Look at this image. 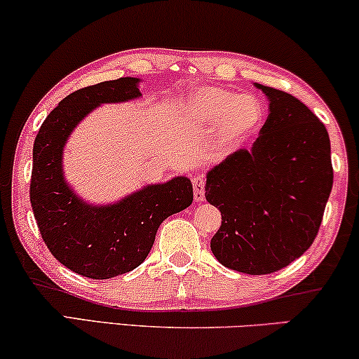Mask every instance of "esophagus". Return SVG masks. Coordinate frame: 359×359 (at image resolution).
<instances>
[{"instance_id": "obj_1", "label": "esophagus", "mask_w": 359, "mask_h": 359, "mask_svg": "<svg viewBox=\"0 0 359 359\" xmlns=\"http://www.w3.org/2000/svg\"><path fill=\"white\" fill-rule=\"evenodd\" d=\"M205 175L203 174H198L194 177V198L196 203H200V201L205 200Z\"/></svg>"}]
</instances>
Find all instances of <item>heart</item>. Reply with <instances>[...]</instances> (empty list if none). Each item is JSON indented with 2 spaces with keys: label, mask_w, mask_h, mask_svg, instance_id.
<instances>
[{
  "label": "heart",
  "mask_w": 359,
  "mask_h": 359,
  "mask_svg": "<svg viewBox=\"0 0 359 359\" xmlns=\"http://www.w3.org/2000/svg\"><path fill=\"white\" fill-rule=\"evenodd\" d=\"M184 117L196 127H218L224 143L244 140L259 128L264 110L252 95L223 88H201L190 94Z\"/></svg>",
  "instance_id": "obj_1"
}]
</instances>
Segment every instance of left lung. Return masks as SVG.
I'll use <instances>...</instances> for the list:
<instances>
[{"label":"left lung","mask_w":359,"mask_h":359,"mask_svg":"<svg viewBox=\"0 0 359 359\" xmlns=\"http://www.w3.org/2000/svg\"><path fill=\"white\" fill-rule=\"evenodd\" d=\"M270 114L252 151L239 149L206 177L205 196L221 211L211 252L247 275L285 269L319 232L333 184L325 125L294 95L255 84Z\"/></svg>","instance_id":"8db88e82"}]
</instances>
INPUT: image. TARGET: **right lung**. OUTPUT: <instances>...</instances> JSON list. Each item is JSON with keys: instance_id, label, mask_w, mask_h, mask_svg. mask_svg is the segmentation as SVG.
<instances>
[{"instance_id": "obj_1", "label": "right lung", "mask_w": 359, "mask_h": 359, "mask_svg": "<svg viewBox=\"0 0 359 359\" xmlns=\"http://www.w3.org/2000/svg\"><path fill=\"white\" fill-rule=\"evenodd\" d=\"M136 84V78H118L74 90L34 141L30 205L40 236L60 264L86 278L109 280L143 264L161 223L194 200L187 177L149 185L110 206L86 205L65 184L62 153L72 130L99 104L138 97Z\"/></svg>"}]
</instances>
